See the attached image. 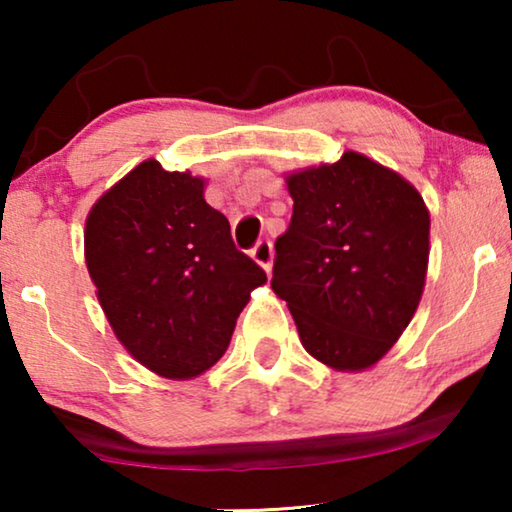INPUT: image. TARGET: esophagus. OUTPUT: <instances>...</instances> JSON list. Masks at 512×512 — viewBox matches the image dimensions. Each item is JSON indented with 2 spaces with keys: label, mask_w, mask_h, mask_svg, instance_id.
<instances>
[{
  "label": "esophagus",
  "mask_w": 512,
  "mask_h": 512,
  "mask_svg": "<svg viewBox=\"0 0 512 512\" xmlns=\"http://www.w3.org/2000/svg\"><path fill=\"white\" fill-rule=\"evenodd\" d=\"M251 258H254V261L261 265L265 272H270V268H272V242L270 240L258 242L256 247L251 249Z\"/></svg>",
  "instance_id": "34e87169"
}]
</instances>
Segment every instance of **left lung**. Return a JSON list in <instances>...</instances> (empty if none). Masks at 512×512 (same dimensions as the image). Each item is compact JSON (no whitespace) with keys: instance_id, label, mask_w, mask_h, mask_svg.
I'll return each instance as SVG.
<instances>
[{"instance_id":"8db88e82","label":"left lung","mask_w":512,"mask_h":512,"mask_svg":"<svg viewBox=\"0 0 512 512\" xmlns=\"http://www.w3.org/2000/svg\"><path fill=\"white\" fill-rule=\"evenodd\" d=\"M289 228L275 242L272 291L303 347L335 370H363L401 338L424 291L429 209L401 174L356 151L286 177Z\"/></svg>"}]
</instances>
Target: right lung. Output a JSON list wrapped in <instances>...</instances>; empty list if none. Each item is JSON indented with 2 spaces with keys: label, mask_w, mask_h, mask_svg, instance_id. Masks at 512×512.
I'll return each mask as SVG.
<instances>
[{
  "label": "right lung",
  "mask_w": 512,
  "mask_h": 512,
  "mask_svg": "<svg viewBox=\"0 0 512 512\" xmlns=\"http://www.w3.org/2000/svg\"><path fill=\"white\" fill-rule=\"evenodd\" d=\"M205 179L144 160L86 219V265L121 345L167 380H188L228 349L251 291L268 282L205 202Z\"/></svg>",
  "instance_id": "1"
}]
</instances>
